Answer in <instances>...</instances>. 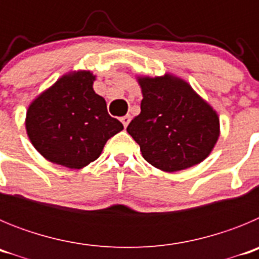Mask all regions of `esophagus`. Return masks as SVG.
<instances>
[{"mask_svg": "<svg viewBox=\"0 0 259 259\" xmlns=\"http://www.w3.org/2000/svg\"><path fill=\"white\" fill-rule=\"evenodd\" d=\"M120 120H122V123H123V125H124V128H127L128 123L131 122V115L122 116V118H120Z\"/></svg>", "mask_w": 259, "mask_h": 259, "instance_id": "esophagus-1", "label": "esophagus"}]
</instances>
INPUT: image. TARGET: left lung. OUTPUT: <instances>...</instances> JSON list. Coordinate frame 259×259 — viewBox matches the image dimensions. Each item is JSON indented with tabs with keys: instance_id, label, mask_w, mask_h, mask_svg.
Masks as SVG:
<instances>
[{
	"instance_id": "obj_1",
	"label": "left lung",
	"mask_w": 259,
	"mask_h": 259,
	"mask_svg": "<svg viewBox=\"0 0 259 259\" xmlns=\"http://www.w3.org/2000/svg\"><path fill=\"white\" fill-rule=\"evenodd\" d=\"M141 113L127 132L140 145L145 161L174 172L203 161L219 137L214 110L178 77H143Z\"/></svg>"
}]
</instances>
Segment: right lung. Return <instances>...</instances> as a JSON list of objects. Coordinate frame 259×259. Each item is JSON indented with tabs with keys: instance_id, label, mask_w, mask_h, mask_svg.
I'll list each match as a JSON object with an SVG mask.
<instances>
[{
	"instance_id": "1",
	"label": "right lung",
	"mask_w": 259,
	"mask_h": 259,
	"mask_svg": "<svg viewBox=\"0 0 259 259\" xmlns=\"http://www.w3.org/2000/svg\"><path fill=\"white\" fill-rule=\"evenodd\" d=\"M93 80L89 71L66 75L29 106L27 134L48 161L81 168L97 159L106 141L123 130L93 91Z\"/></svg>"
}]
</instances>
